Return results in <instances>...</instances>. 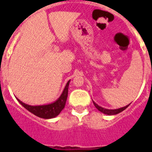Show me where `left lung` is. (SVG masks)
Masks as SVG:
<instances>
[{"instance_id":"1","label":"left lung","mask_w":152,"mask_h":152,"mask_svg":"<svg viewBox=\"0 0 152 152\" xmlns=\"http://www.w3.org/2000/svg\"><path fill=\"white\" fill-rule=\"evenodd\" d=\"M93 103L95 105V106L96 108L102 112V113H105V114H107V115H114V114H118V113H121V111L125 110V109L127 108L128 106H129V104L127 105L126 106H124V107H121V108H119V109H116V110H108V109H105V108H102L101 106H99L98 104H96L95 102H93Z\"/></svg>"}]
</instances>
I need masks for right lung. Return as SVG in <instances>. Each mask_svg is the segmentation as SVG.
<instances>
[{
    "instance_id": "obj_1",
    "label": "right lung",
    "mask_w": 152,
    "mask_h": 152,
    "mask_svg": "<svg viewBox=\"0 0 152 152\" xmlns=\"http://www.w3.org/2000/svg\"><path fill=\"white\" fill-rule=\"evenodd\" d=\"M69 82H70V80L68 81L63 92L61 95V96L58 98V99L53 103L48 104V105H42V106H30V105L23 103V102H21L18 99L17 100L24 108L27 109V110L30 111L31 113H32L34 115L38 116L39 118H44V119L53 118L57 117L61 112L62 110L64 108L67 97H68Z\"/></svg>"
}]
</instances>
